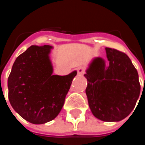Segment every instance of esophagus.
I'll list each match as a JSON object with an SVG mask.
<instances>
[{"instance_id":"obj_1","label":"esophagus","mask_w":145,"mask_h":145,"mask_svg":"<svg viewBox=\"0 0 145 145\" xmlns=\"http://www.w3.org/2000/svg\"><path fill=\"white\" fill-rule=\"evenodd\" d=\"M77 74L78 75H83L85 72V70H84V68L83 67H80L77 69Z\"/></svg>"}]
</instances>
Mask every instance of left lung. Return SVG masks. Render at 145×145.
I'll return each mask as SVG.
<instances>
[{"instance_id":"8db88e82","label":"left lung","mask_w":145,"mask_h":145,"mask_svg":"<svg viewBox=\"0 0 145 145\" xmlns=\"http://www.w3.org/2000/svg\"><path fill=\"white\" fill-rule=\"evenodd\" d=\"M105 50L108 61L95 57L86 70V94L96 118L118 122L135 108L141 86L137 70L128 56L115 49Z\"/></svg>"}]
</instances>
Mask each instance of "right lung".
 <instances>
[{
	"label": "right lung",
	"mask_w": 145,
	"mask_h": 145,
	"mask_svg": "<svg viewBox=\"0 0 145 145\" xmlns=\"http://www.w3.org/2000/svg\"><path fill=\"white\" fill-rule=\"evenodd\" d=\"M50 45L31 46L19 55L8 77V97L15 111L33 124H44L58 116L77 71L53 75Z\"/></svg>",
	"instance_id": "obj_1"
}]
</instances>
